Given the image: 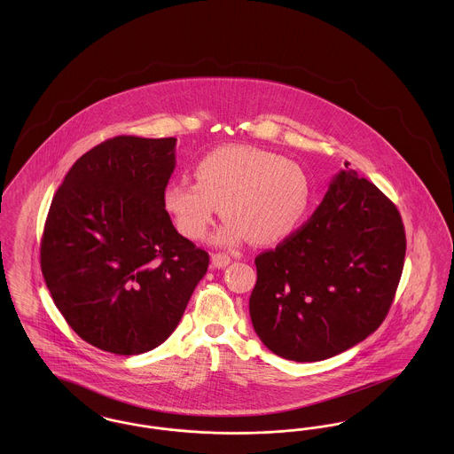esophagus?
Wrapping results in <instances>:
<instances>
[{
	"label": "esophagus",
	"instance_id": "1",
	"mask_svg": "<svg viewBox=\"0 0 454 454\" xmlns=\"http://www.w3.org/2000/svg\"><path fill=\"white\" fill-rule=\"evenodd\" d=\"M230 262L231 259L226 254H213V257H211V263L215 269H224Z\"/></svg>",
	"mask_w": 454,
	"mask_h": 454
}]
</instances>
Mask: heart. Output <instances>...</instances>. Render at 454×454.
I'll list each match as a JSON object with an SVG mask.
<instances>
[{
	"mask_svg": "<svg viewBox=\"0 0 454 454\" xmlns=\"http://www.w3.org/2000/svg\"><path fill=\"white\" fill-rule=\"evenodd\" d=\"M195 184L170 180L161 202L182 237L200 239L215 223L217 207L226 223L216 243L235 247L274 245L291 237L311 202V178L300 163L257 146H223L194 167Z\"/></svg>",
	"mask_w": 454,
	"mask_h": 454,
	"instance_id": "heart-1",
	"label": "heart"
}]
</instances>
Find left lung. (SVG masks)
<instances>
[{
	"mask_svg": "<svg viewBox=\"0 0 454 454\" xmlns=\"http://www.w3.org/2000/svg\"><path fill=\"white\" fill-rule=\"evenodd\" d=\"M405 250L395 204L346 163L301 228L255 259L250 318L260 340L296 363L363 342L388 315Z\"/></svg>",
	"mask_w": 454,
	"mask_h": 454,
	"instance_id": "obj_1",
	"label": "left lung"
}]
</instances>
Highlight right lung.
<instances>
[{
	"label": "right lung",
	"instance_id": "right-lung-1",
	"mask_svg": "<svg viewBox=\"0 0 454 454\" xmlns=\"http://www.w3.org/2000/svg\"><path fill=\"white\" fill-rule=\"evenodd\" d=\"M175 137L117 136L91 148L54 194L41 267L54 304L91 346L134 356L163 344L209 265L161 194Z\"/></svg>",
	"mask_w": 454,
	"mask_h": 454
}]
</instances>
